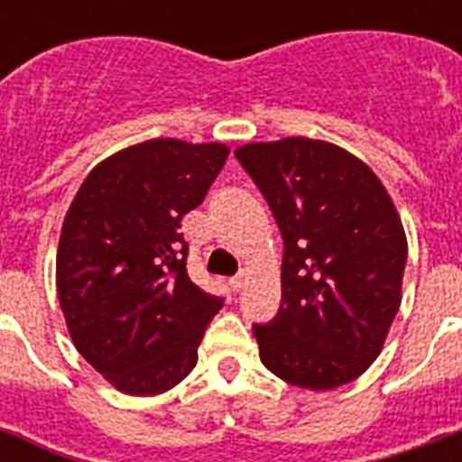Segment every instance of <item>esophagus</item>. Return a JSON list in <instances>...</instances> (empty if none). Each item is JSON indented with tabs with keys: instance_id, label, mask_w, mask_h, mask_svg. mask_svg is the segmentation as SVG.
Instances as JSON below:
<instances>
[{
	"instance_id": "1",
	"label": "esophagus",
	"mask_w": 462,
	"mask_h": 462,
	"mask_svg": "<svg viewBox=\"0 0 462 462\" xmlns=\"http://www.w3.org/2000/svg\"><path fill=\"white\" fill-rule=\"evenodd\" d=\"M245 285H246V275L245 273H239L237 278H232V281H230V288L235 290V292H239V290L245 288Z\"/></svg>"
}]
</instances>
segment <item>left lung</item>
<instances>
[{"instance_id": "left-lung-1", "label": "left lung", "mask_w": 462, "mask_h": 462, "mask_svg": "<svg viewBox=\"0 0 462 462\" xmlns=\"http://www.w3.org/2000/svg\"><path fill=\"white\" fill-rule=\"evenodd\" d=\"M282 232V302L254 326L268 372L330 391L383 350L402 300L408 237L366 162L321 139L288 136L235 151Z\"/></svg>"}]
</instances>
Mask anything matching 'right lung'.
<instances>
[{
	"label": "right lung",
	"mask_w": 462,
	"mask_h": 462,
	"mask_svg": "<svg viewBox=\"0 0 462 462\" xmlns=\"http://www.w3.org/2000/svg\"><path fill=\"white\" fill-rule=\"evenodd\" d=\"M227 155L217 141H143L97 162L69 206L57 249L61 314L76 350L122 393L177 386L223 309L189 281L180 223Z\"/></svg>",
	"instance_id": "1"
}]
</instances>
